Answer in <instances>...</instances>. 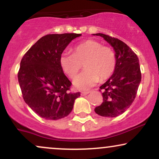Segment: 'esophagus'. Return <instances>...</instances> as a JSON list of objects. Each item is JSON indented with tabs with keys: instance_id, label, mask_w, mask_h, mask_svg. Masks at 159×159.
<instances>
[{
	"instance_id": "obj_1",
	"label": "esophagus",
	"mask_w": 159,
	"mask_h": 159,
	"mask_svg": "<svg viewBox=\"0 0 159 159\" xmlns=\"http://www.w3.org/2000/svg\"><path fill=\"white\" fill-rule=\"evenodd\" d=\"M90 93V91H82L81 95L82 96H85V95H87Z\"/></svg>"
}]
</instances>
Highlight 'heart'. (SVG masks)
Masks as SVG:
<instances>
[{
    "mask_svg": "<svg viewBox=\"0 0 159 159\" xmlns=\"http://www.w3.org/2000/svg\"><path fill=\"white\" fill-rule=\"evenodd\" d=\"M82 64L85 70L75 78L73 84L81 90H87L100 81L112 75L116 69V57L113 49L96 40H87L75 46L73 53L63 52L60 65L69 78L77 75Z\"/></svg>",
    "mask_w": 159,
    "mask_h": 159,
    "instance_id": "b5f03b06",
    "label": "heart"
}]
</instances>
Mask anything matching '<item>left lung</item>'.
<instances>
[{
  "instance_id": "1",
  "label": "left lung",
  "mask_w": 159,
  "mask_h": 159,
  "mask_svg": "<svg viewBox=\"0 0 159 159\" xmlns=\"http://www.w3.org/2000/svg\"><path fill=\"white\" fill-rule=\"evenodd\" d=\"M93 35L103 37L116 52V65L114 74L99 87L103 102L95 112L102 116L115 117L130 107L141 81L139 60L128 45L117 38L103 34Z\"/></svg>"
}]
</instances>
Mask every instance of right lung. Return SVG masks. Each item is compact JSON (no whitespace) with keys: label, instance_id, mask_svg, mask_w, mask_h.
Wrapping results in <instances>:
<instances>
[{"label":"right lung","instance_id":"right-lung-1","mask_svg":"<svg viewBox=\"0 0 159 159\" xmlns=\"http://www.w3.org/2000/svg\"><path fill=\"white\" fill-rule=\"evenodd\" d=\"M80 34H47L25 53L18 79L25 102L36 114L46 120L68 116L80 92H70L72 83L63 73L60 57Z\"/></svg>","mask_w":159,"mask_h":159}]
</instances>
